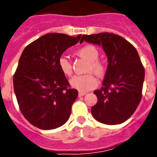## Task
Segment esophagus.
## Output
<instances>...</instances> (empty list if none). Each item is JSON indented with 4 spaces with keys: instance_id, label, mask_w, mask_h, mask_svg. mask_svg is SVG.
I'll list each match as a JSON object with an SVG mask.
<instances>
[{
    "instance_id": "34e87169",
    "label": "esophagus",
    "mask_w": 157,
    "mask_h": 157,
    "mask_svg": "<svg viewBox=\"0 0 157 157\" xmlns=\"http://www.w3.org/2000/svg\"><path fill=\"white\" fill-rule=\"evenodd\" d=\"M86 92H78V97H82V96L86 95Z\"/></svg>"
}]
</instances>
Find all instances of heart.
Returning a JSON list of instances; mask_svg holds the SVG:
<instances>
[{"instance_id": "obj_1", "label": "heart", "mask_w": 157, "mask_h": 157, "mask_svg": "<svg viewBox=\"0 0 157 157\" xmlns=\"http://www.w3.org/2000/svg\"><path fill=\"white\" fill-rule=\"evenodd\" d=\"M77 53L78 56L89 61L87 67L88 71H94L100 76L105 74V67L104 63L98 59L99 52L96 47L91 45H85L79 48ZM58 65L65 75L70 76L72 74V65L67 57L64 56H60L58 59ZM70 82L72 87L77 89L80 92H86L97 86L98 81L94 74L89 73L82 75H75L71 78Z\"/></svg>"}]
</instances>
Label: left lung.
Listing matches in <instances>:
<instances>
[{
  "label": "left lung",
  "mask_w": 157,
  "mask_h": 157,
  "mask_svg": "<svg viewBox=\"0 0 157 157\" xmlns=\"http://www.w3.org/2000/svg\"><path fill=\"white\" fill-rule=\"evenodd\" d=\"M83 41L101 45L109 62L103 86L94 92L98 103L91 109L93 116L108 125L125 122L141 100L145 69L138 52L125 38L112 33L83 34Z\"/></svg>",
  "instance_id": "left-lung-1"
}]
</instances>
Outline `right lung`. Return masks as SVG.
Returning <instances> with one entry per match:
<instances>
[{
    "instance_id": "right-lung-1",
    "label": "right lung",
    "mask_w": 157,
    "mask_h": 157,
    "mask_svg": "<svg viewBox=\"0 0 157 157\" xmlns=\"http://www.w3.org/2000/svg\"><path fill=\"white\" fill-rule=\"evenodd\" d=\"M80 37L81 34L50 33L29 44L22 52L13 76L14 91L22 114L37 128L56 129L70 117L78 90L70 87L58 59Z\"/></svg>"
}]
</instances>
